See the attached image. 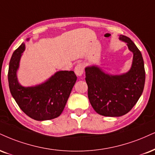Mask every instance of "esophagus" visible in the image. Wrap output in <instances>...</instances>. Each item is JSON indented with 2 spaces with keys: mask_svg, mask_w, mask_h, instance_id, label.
<instances>
[{
  "mask_svg": "<svg viewBox=\"0 0 155 155\" xmlns=\"http://www.w3.org/2000/svg\"><path fill=\"white\" fill-rule=\"evenodd\" d=\"M84 70V66L83 63H79L76 64V66L74 68V71H75V74L77 76H81L83 74Z\"/></svg>",
  "mask_w": 155,
  "mask_h": 155,
  "instance_id": "obj_1",
  "label": "esophagus"
}]
</instances>
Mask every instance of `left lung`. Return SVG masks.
I'll return each mask as SVG.
<instances>
[{
	"mask_svg": "<svg viewBox=\"0 0 155 155\" xmlns=\"http://www.w3.org/2000/svg\"><path fill=\"white\" fill-rule=\"evenodd\" d=\"M133 52L131 68L120 76L106 74L96 66L85 68L88 97L98 114L109 117L122 116L136 105L142 94L145 83V69L140 50L129 37L120 35Z\"/></svg>",
	"mask_w": 155,
	"mask_h": 155,
	"instance_id": "1",
	"label": "left lung"
}]
</instances>
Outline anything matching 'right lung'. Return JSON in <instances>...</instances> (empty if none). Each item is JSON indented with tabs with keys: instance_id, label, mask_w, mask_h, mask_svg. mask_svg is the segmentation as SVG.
<instances>
[{
	"instance_id": "1",
	"label": "right lung",
	"mask_w": 155,
	"mask_h": 155,
	"mask_svg": "<svg viewBox=\"0 0 155 155\" xmlns=\"http://www.w3.org/2000/svg\"><path fill=\"white\" fill-rule=\"evenodd\" d=\"M25 49L22 43L13 53L8 73L10 92L22 111L36 120H51L61 114L75 84L76 74L73 71H61L42 84L24 87L18 83L16 70L21 53Z\"/></svg>"
}]
</instances>
